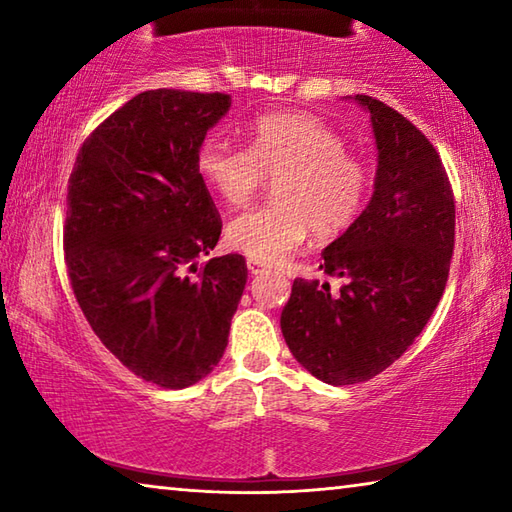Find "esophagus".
Wrapping results in <instances>:
<instances>
[{
    "mask_svg": "<svg viewBox=\"0 0 512 512\" xmlns=\"http://www.w3.org/2000/svg\"><path fill=\"white\" fill-rule=\"evenodd\" d=\"M248 271H250V275H259V273L266 271V266L255 262V259H248Z\"/></svg>",
    "mask_w": 512,
    "mask_h": 512,
    "instance_id": "esophagus-1",
    "label": "esophagus"
}]
</instances>
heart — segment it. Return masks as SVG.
<instances>
[{"label": "heart", "instance_id": "b5f03b06", "mask_svg": "<svg viewBox=\"0 0 512 512\" xmlns=\"http://www.w3.org/2000/svg\"><path fill=\"white\" fill-rule=\"evenodd\" d=\"M248 149L210 137L196 153L203 183L225 205L241 207L275 178V203L239 214L225 228L232 250L259 264H275L314 228L339 237L359 219L370 194V169L348 153L345 137L300 112H271L248 128Z\"/></svg>", "mask_w": 512, "mask_h": 512}]
</instances>
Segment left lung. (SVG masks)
<instances>
[{
	"instance_id": "left-lung-1",
	"label": "left lung",
	"mask_w": 512,
	"mask_h": 512,
	"mask_svg": "<svg viewBox=\"0 0 512 512\" xmlns=\"http://www.w3.org/2000/svg\"><path fill=\"white\" fill-rule=\"evenodd\" d=\"M377 142L375 192L366 210L323 250L329 284L296 277L282 309L293 357L332 386L384 372L409 350L443 298L454 253L456 207L433 144L400 112L357 94Z\"/></svg>"
}]
</instances>
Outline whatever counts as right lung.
Returning <instances> with one entry per match:
<instances>
[{
	"mask_svg": "<svg viewBox=\"0 0 512 512\" xmlns=\"http://www.w3.org/2000/svg\"><path fill=\"white\" fill-rule=\"evenodd\" d=\"M228 108L223 92L137 94L94 128L69 176L63 246L76 302L101 343L162 388L210 375L248 280L241 255L196 266L223 225L196 153Z\"/></svg>",
	"mask_w": 512,
	"mask_h": 512,
	"instance_id": "obj_1",
	"label": "right lung"
}]
</instances>
